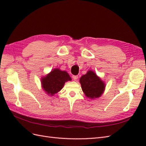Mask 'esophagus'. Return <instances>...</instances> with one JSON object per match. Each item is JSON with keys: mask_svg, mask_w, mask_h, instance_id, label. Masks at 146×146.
Listing matches in <instances>:
<instances>
[{"mask_svg": "<svg viewBox=\"0 0 146 146\" xmlns=\"http://www.w3.org/2000/svg\"><path fill=\"white\" fill-rule=\"evenodd\" d=\"M72 78H73L74 80L75 81H76V80H77V79H78V76H72Z\"/></svg>", "mask_w": 146, "mask_h": 146, "instance_id": "esophagus-1", "label": "esophagus"}]
</instances>
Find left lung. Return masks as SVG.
<instances>
[{
    "label": "left lung",
    "instance_id": "8db88e82",
    "mask_svg": "<svg viewBox=\"0 0 146 146\" xmlns=\"http://www.w3.org/2000/svg\"><path fill=\"white\" fill-rule=\"evenodd\" d=\"M82 89L88 98H99L105 90V83L92 70H88L80 79Z\"/></svg>",
    "mask_w": 146,
    "mask_h": 146
}]
</instances>
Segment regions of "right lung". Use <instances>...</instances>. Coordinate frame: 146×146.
I'll list each match as a JSON object with an SVG mask.
<instances>
[{
    "instance_id": "right-lung-1",
    "label": "right lung",
    "mask_w": 146,
    "mask_h": 146,
    "mask_svg": "<svg viewBox=\"0 0 146 146\" xmlns=\"http://www.w3.org/2000/svg\"><path fill=\"white\" fill-rule=\"evenodd\" d=\"M71 80V78L67 72L59 69H54L46 76L41 78L42 89L50 96H54L60 91L65 82Z\"/></svg>"
}]
</instances>
